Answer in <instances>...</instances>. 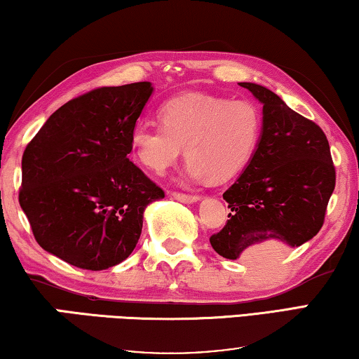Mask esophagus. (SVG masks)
Here are the masks:
<instances>
[{
    "label": "esophagus",
    "instance_id": "1",
    "mask_svg": "<svg viewBox=\"0 0 359 359\" xmlns=\"http://www.w3.org/2000/svg\"><path fill=\"white\" fill-rule=\"evenodd\" d=\"M170 196H172L174 200H177L180 203H185V204L196 203L198 200H200V196H196V195H185V193H179V191H172V193H170Z\"/></svg>",
    "mask_w": 359,
    "mask_h": 359
}]
</instances>
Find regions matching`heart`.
Returning <instances> with one entry per match:
<instances>
[{"label":"heart","instance_id":"obj_1","mask_svg":"<svg viewBox=\"0 0 359 359\" xmlns=\"http://www.w3.org/2000/svg\"><path fill=\"white\" fill-rule=\"evenodd\" d=\"M161 124L137 123L129 142L135 158L163 174L185 149L190 179L226 182L252 161L262 137V115L248 100L184 94L159 108Z\"/></svg>","mask_w":359,"mask_h":359}]
</instances>
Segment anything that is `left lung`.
Wrapping results in <instances>:
<instances>
[{
	"mask_svg": "<svg viewBox=\"0 0 359 359\" xmlns=\"http://www.w3.org/2000/svg\"><path fill=\"white\" fill-rule=\"evenodd\" d=\"M262 108V137L252 161L224 193L231 212L209 238L225 259L249 255L260 244L302 246L324 224L335 187L326 134L260 84L240 83Z\"/></svg>",
	"mask_w": 359,
	"mask_h": 359,
	"instance_id": "obj_1",
	"label": "left lung"
}]
</instances>
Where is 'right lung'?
Masks as SVG:
<instances>
[{
    "label": "right lung",
    "mask_w": 359,
    "mask_h": 359,
    "mask_svg": "<svg viewBox=\"0 0 359 359\" xmlns=\"http://www.w3.org/2000/svg\"><path fill=\"white\" fill-rule=\"evenodd\" d=\"M151 93L149 81L90 90L54 111L27 145L19 203L44 251L93 271L134 251L145 208L164 198L128 158Z\"/></svg>",
    "instance_id": "add662e5"
}]
</instances>
